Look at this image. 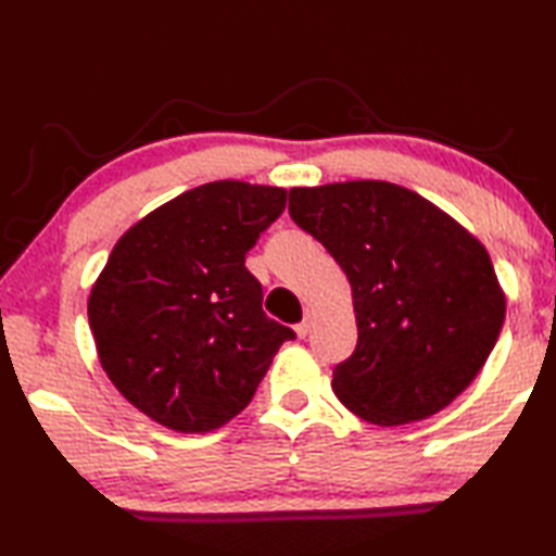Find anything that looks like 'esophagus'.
Instances as JSON below:
<instances>
[{
	"instance_id": "34e87169",
	"label": "esophagus",
	"mask_w": 556,
	"mask_h": 556,
	"mask_svg": "<svg viewBox=\"0 0 556 556\" xmlns=\"http://www.w3.org/2000/svg\"><path fill=\"white\" fill-rule=\"evenodd\" d=\"M312 326H314V318L306 316L304 321H301V324L296 326V336H299V338H306L308 333H312Z\"/></svg>"
}]
</instances>
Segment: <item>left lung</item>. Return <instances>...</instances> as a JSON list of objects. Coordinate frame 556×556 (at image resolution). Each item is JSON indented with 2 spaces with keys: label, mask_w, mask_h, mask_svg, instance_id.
<instances>
[{
  "label": "left lung",
  "mask_w": 556,
  "mask_h": 556,
  "mask_svg": "<svg viewBox=\"0 0 556 556\" xmlns=\"http://www.w3.org/2000/svg\"><path fill=\"white\" fill-rule=\"evenodd\" d=\"M289 215L351 281L357 345L333 370L345 409L400 427L448 407L505 321L485 244L425 195L370 178L291 188Z\"/></svg>",
  "instance_id": "8db88e82"
}]
</instances>
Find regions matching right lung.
<instances>
[{
    "mask_svg": "<svg viewBox=\"0 0 556 556\" xmlns=\"http://www.w3.org/2000/svg\"><path fill=\"white\" fill-rule=\"evenodd\" d=\"M287 205V188L213 181L137 220L88 296L110 382L178 434H208L248 407L294 331L262 312L244 255Z\"/></svg>",
    "mask_w": 556,
    "mask_h": 556,
    "instance_id": "add662e5",
    "label": "right lung"
}]
</instances>
